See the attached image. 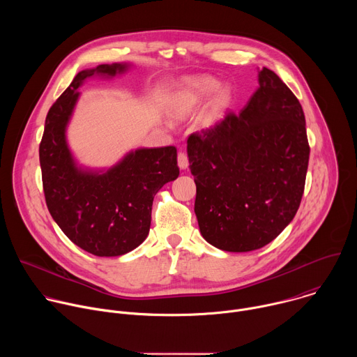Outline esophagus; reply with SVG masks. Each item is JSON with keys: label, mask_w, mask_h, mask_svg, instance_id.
Returning a JSON list of instances; mask_svg holds the SVG:
<instances>
[{"label": "esophagus", "mask_w": 357, "mask_h": 357, "mask_svg": "<svg viewBox=\"0 0 357 357\" xmlns=\"http://www.w3.org/2000/svg\"><path fill=\"white\" fill-rule=\"evenodd\" d=\"M178 165H179V168H181L182 171L188 169V167H189L188 157H186L185 152H182V151H179V152H178Z\"/></svg>", "instance_id": "34e87169"}]
</instances>
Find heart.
Returning <instances> with one entry per match:
<instances>
[{"label": "heart", "instance_id": "obj_1", "mask_svg": "<svg viewBox=\"0 0 357 357\" xmlns=\"http://www.w3.org/2000/svg\"><path fill=\"white\" fill-rule=\"evenodd\" d=\"M211 112L218 114L230 101V89L227 86H218L212 77H195L185 83L176 94L172 103V116L175 119H186L195 113L211 93Z\"/></svg>", "mask_w": 357, "mask_h": 357}]
</instances>
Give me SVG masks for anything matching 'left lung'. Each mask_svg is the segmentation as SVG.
I'll return each mask as SVG.
<instances>
[{"mask_svg":"<svg viewBox=\"0 0 357 357\" xmlns=\"http://www.w3.org/2000/svg\"><path fill=\"white\" fill-rule=\"evenodd\" d=\"M195 213L212 245L245 252L273 241L294 219L310 145L298 98L270 69L236 116L188 138Z\"/></svg>","mask_w":357,"mask_h":357,"instance_id":"8db88e82","label":"left lung"}]
</instances>
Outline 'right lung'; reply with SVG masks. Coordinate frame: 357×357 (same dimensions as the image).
Segmentation results:
<instances>
[{"label": "right lung", "mask_w": 357, "mask_h": 357, "mask_svg": "<svg viewBox=\"0 0 357 357\" xmlns=\"http://www.w3.org/2000/svg\"><path fill=\"white\" fill-rule=\"evenodd\" d=\"M131 66L121 62L79 72L50 107L39 145L50 216L70 241L97 257H117L137 248L149 233L154 196L179 175L175 146L137 148L106 169L79 165L69 148L66 130L79 87L94 76L124 75Z\"/></svg>", "instance_id": "right-lung-1"}]
</instances>
